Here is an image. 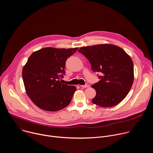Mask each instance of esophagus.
Masks as SVG:
<instances>
[{
	"label": "esophagus",
	"instance_id": "esophagus-1",
	"mask_svg": "<svg viewBox=\"0 0 153 153\" xmlns=\"http://www.w3.org/2000/svg\"><path fill=\"white\" fill-rule=\"evenodd\" d=\"M80 86L82 87V88H88V87H90V85H89V84L86 83V85H80Z\"/></svg>",
	"mask_w": 153,
	"mask_h": 153
}]
</instances>
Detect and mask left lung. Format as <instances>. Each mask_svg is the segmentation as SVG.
<instances>
[{"label":"left lung","mask_w":153,"mask_h":153,"mask_svg":"<svg viewBox=\"0 0 153 153\" xmlns=\"http://www.w3.org/2000/svg\"><path fill=\"white\" fill-rule=\"evenodd\" d=\"M79 52L91 63L94 72H100L92 102L101 107L115 106L130 91L134 82V65L131 57L120 47L109 43L82 47Z\"/></svg>","instance_id":"obj_1"}]
</instances>
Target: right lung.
Wrapping results in <instances>:
<instances>
[{
  "label": "right lung",
  "mask_w": 153,
  "mask_h": 153,
  "mask_svg": "<svg viewBox=\"0 0 153 153\" xmlns=\"http://www.w3.org/2000/svg\"><path fill=\"white\" fill-rule=\"evenodd\" d=\"M77 50L47 47L29 57L23 67L22 78L28 96L37 107L57 111L70 104L76 87L62 83L59 78L65 73L67 59Z\"/></svg>",
  "instance_id": "right-lung-1"
}]
</instances>
